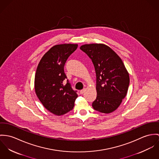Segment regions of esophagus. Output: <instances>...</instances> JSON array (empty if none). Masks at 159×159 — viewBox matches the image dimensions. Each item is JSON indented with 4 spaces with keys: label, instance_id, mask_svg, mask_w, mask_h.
I'll use <instances>...</instances> for the list:
<instances>
[{
    "label": "esophagus",
    "instance_id": "1",
    "mask_svg": "<svg viewBox=\"0 0 159 159\" xmlns=\"http://www.w3.org/2000/svg\"><path fill=\"white\" fill-rule=\"evenodd\" d=\"M85 91H86V89H82V90H80V94H83L85 92Z\"/></svg>",
    "mask_w": 159,
    "mask_h": 159
}]
</instances>
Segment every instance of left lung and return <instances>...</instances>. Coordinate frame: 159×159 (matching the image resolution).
<instances>
[{
    "instance_id": "8db88e82",
    "label": "left lung",
    "mask_w": 159,
    "mask_h": 159,
    "mask_svg": "<svg viewBox=\"0 0 159 159\" xmlns=\"http://www.w3.org/2000/svg\"><path fill=\"white\" fill-rule=\"evenodd\" d=\"M80 49L91 59L96 74L97 97L92 107L104 113L115 111L125 97L130 82L122 60L105 44H85Z\"/></svg>"
}]
</instances>
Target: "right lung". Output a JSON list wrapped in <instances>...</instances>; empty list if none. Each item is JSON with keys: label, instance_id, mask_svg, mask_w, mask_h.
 <instances>
[{"label": "right lung", "instance_id": "obj_1", "mask_svg": "<svg viewBox=\"0 0 159 159\" xmlns=\"http://www.w3.org/2000/svg\"><path fill=\"white\" fill-rule=\"evenodd\" d=\"M77 46L74 44L54 46L44 55L36 69V94L43 106L56 115L72 110L78 96L64 71L67 59Z\"/></svg>", "mask_w": 159, "mask_h": 159}]
</instances>
